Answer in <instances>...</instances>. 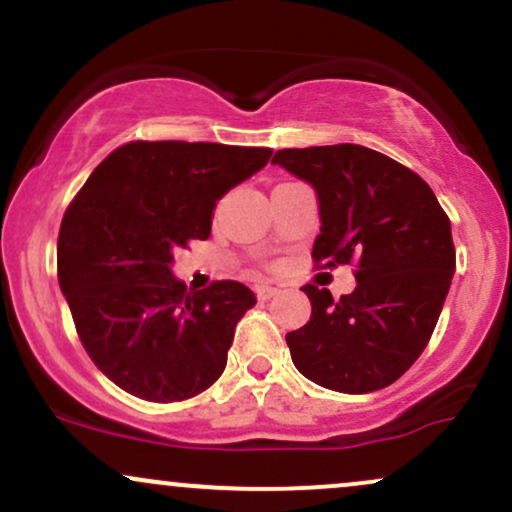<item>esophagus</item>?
<instances>
[{"mask_svg": "<svg viewBox=\"0 0 512 512\" xmlns=\"http://www.w3.org/2000/svg\"><path fill=\"white\" fill-rule=\"evenodd\" d=\"M255 293L260 301H269V298H274L276 293H279V289H276V286H269V284H260V286H255Z\"/></svg>", "mask_w": 512, "mask_h": 512, "instance_id": "1", "label": "esophagus"}]
</instances>
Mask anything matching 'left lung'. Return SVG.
I'll list each match as a JSON object with an SVG mask.
<instances>
[{"label":"left lung","instance_id":"1","mask_svg":"<svg viewBox=\"0 0 512 512\" xmlns=\"http://www.w3.org/2000/svg\"><path fill=\"white\" fill-rule=\"evenodd\" d=\"M272 163L320 204L313 260L356 262V289L334 301L305 284L313 313L286 334L293 366L320 387L366 395L392 385L431 339L455 274L450 219L414 170L358 144L281 149Z\"/></svg>","mask_w":512,"mask_h":512}]
</instances>
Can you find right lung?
<instances>
[{
    "mask_svg": "<svg viewBox=\"0 0 512 512\" xmlns=\"http://www.w3.org/2000/svg\"><path fill=\"white\" fill-rule=\"evenodd\" d=\"M272 149L129 142L88 175L57 240V279L81 344L134 397L180 402L226 368L255 293L238 281L187 291L173 252L207 240L216 202L267 166Z\"/></svg>",
    "mask_w": 512,
    "mask_h": 512,
    "instance_id": "right-lung-1",
    "label": "right lung"
}]
</instances>
